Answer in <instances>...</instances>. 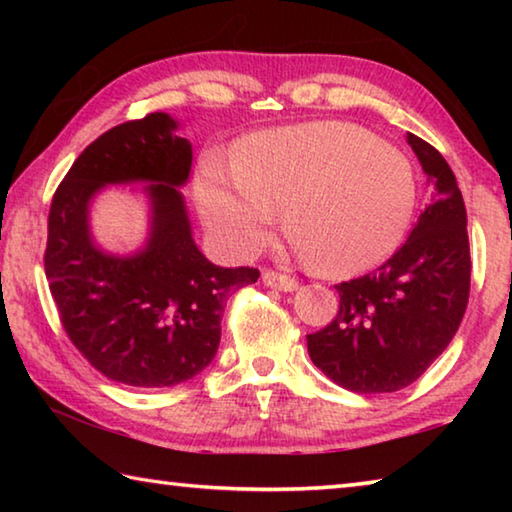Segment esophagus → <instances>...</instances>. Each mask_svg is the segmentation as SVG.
I'll use <instances>...</instances> for the list:
<instances>
[{"label":"esophagus","mask_w":512,"mask_h":512,"mask_svg":"<svg viewBox=\"0 0 512 512\" xmlns=\"http://www.w3.org/2000/svg\"><path fill=\"white\" fill-rule=\"evenodd\" d=\"M262 280L266 287H273L280 291H296L298 289L296 277H291L287 273H277V271H273V268H266V271L262 273Z\"/></svg>","instance_id":"34e87169"}]
</instances>
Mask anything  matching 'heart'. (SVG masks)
Segmentation results:
<instances>
[{"label": "heart", "instance_id": "1", "mask_svg": "<svg viewBox=\"0 0 512 512\" xmlns=\"http://www.w3.org/2000/svg\"><path fill=\"white\" fill-rule=\"evenodd\" d=\"M196 194L207 223L239 250L289 228L323 273L352 275L400 244L418 196L406 155L345 121H314L241 142L237 167L205 158Z\"/></svg>", "mask_w": 512, "mask_h": 512}]
</instances>
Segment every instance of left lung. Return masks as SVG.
<instances>
[{
  "mask_svg": "<svg viewBox=\"0 0 512 512\" xmlns=\"http://www.w3.org/2000/svg\"><path fill=\"white\" fill-rule=\"evenodd\" d=\"M436 183L409 239L368 275L336 284L339 311L307 334L311 361L354 393H395L427 370L461 325L470 298L467 212L456 178L429 142L406 137Z\"/></svg>",
  "mask_w": 512,
  "mask_h": 512,
  "instance_id": "1",
  "label": "left lung"
}]
</instances>
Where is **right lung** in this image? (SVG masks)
I'll use <instances>...</instances> for the list:
<instances>
[{"instance_id":"add662e5","label":"right lung","mask_w":512,"mask_h":512,"mask_svg":"<svg viewBox=\"0 0 512 512\" xmlns=\"http://www.w3.org/2000/svg\"><path fill=\"white\" fill-rule=\"evenodd\" d=\"M164 112L124 121L85 149L49 210L45 273L69 341L101 375L124 386L164 388L196 377L221 341L223 307L255 284L250 266L221 268L196 248L178 187L192 144ZM149 179L152 237L133 258L91 244L87 205L106 184Z\"/></svg>"}]
</instances>
